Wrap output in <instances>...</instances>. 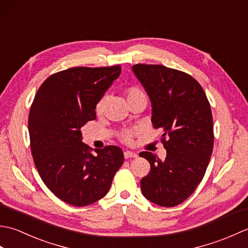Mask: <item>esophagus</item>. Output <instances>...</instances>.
I'll return each instance as SVG.
<instances>
[{"label": "esophagus", "mask_w": 248, "mask_h": 248, "mask_svg": "<svg viewBox=\"0 0 248 248\" xmlns=\"http://www.w3.org/2000/svg\"><path fill=\"white\" fill-rule=\"evenodd\" d=\"M124 156L125 157V159H130V157H138V155H136L135 152H132V151H124Z\"/></svg>", "instance_id": "34e87169"}]
</instances>
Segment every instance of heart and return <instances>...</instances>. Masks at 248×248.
Segmentation results:
<instances>
[{
  "instance_id": "heart-1",
  "label": "heart",
  "mask_w": 248,
  "mask_h": 248,
  "mask_svg": "<svg viewBox=\"0 0 248 248\" xmlns=\"http://www.w3.org/2000/svg\"><path fill=\"white\" fill-rule=\"evenodd\" d=\"M125 93H127L128 100L131 99V98H134L136 96H140V94H145L144 92L141 91V89L138 88V87L128 88L127 92H125ZM107 101H108L107 94H103V96L98 100L97 103H96V107H94V110H96L97 114H101L103 110L105 109V107H107ZM134 135H135L134 130H131V129L124 130L119 133V139H120V140H123L124 143L130 144V143H132Z\"/></svg>"
}]
</instances>
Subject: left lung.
<instances>
[{
    "instance_id": "1",
    "label": "left lung",
    "mask_w": 248,
    "mask_h": 248,
    "mask_svg": "<svg viewBox=\"0 0 248 248\" xmlns=\"http://www.w3.org/2000/svg\"><path fill=\"white\" fill-rule=\"evenodd\" d=\"M132 69L150 98L152 124L163 130L166 149L163 161L149 151L140 154L150 163L141 192L161 207H175L194 193L209 165L214 143L211 107L202 85L186 72L145 64Z\"/></svg>"
}]
</instances>
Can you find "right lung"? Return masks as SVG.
<instances>
[{"instance_id": "1", "label": "right lung", "mask_w": 248, "mask_h": 248, "mask_svg": "<svg viewBox=\"0 0 248 248\" xmlns=\"http://www.w3.org/2000/svg\"><path fill=\"white\" fill-rule=\"evenodd\" d=\"M121 72L110 67H73L51 75L36 93L29 115L31 150L41 180L56 197L84 207L107 195L124 163L117 146L92 152L81 128L96 119L94 107Z\"/></svg>"}]
</instances>
